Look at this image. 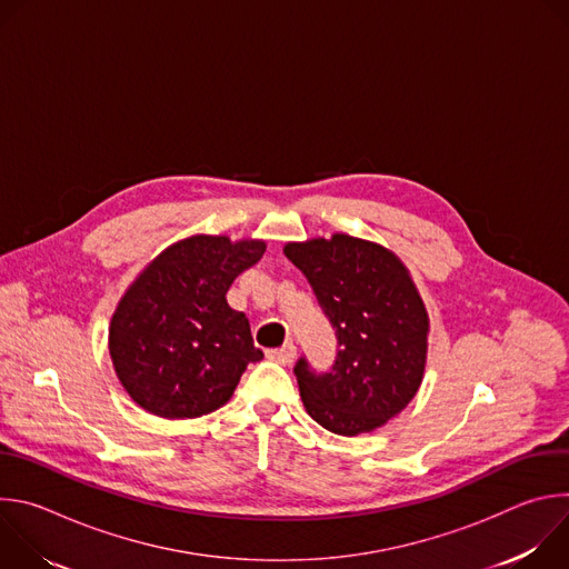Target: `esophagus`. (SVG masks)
I'll return each instance as SVG.
<instances>
[{"label":"esophagus","mask_w":569,"mask_h":569,"mask_svg":"<svg viewBox=\"0 0 569 569\" xmlns=\"http://www.w3.org/2000/svg\"><path fill=\"white\" fill-rule=\"evenodd\" d=\"M268 358L279 362V365H290L297 358V347L292 342H286L281 349H272L268 351Z\"/></svg>","instance_id":"esophagus-1"}]
</instances>
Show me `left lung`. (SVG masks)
Segmentation results:
<instances>
[{"label": "left lung", "instance_id": "1", "mask_svg": "<svg viewBox=\"0 0 569 569\" xmlns=\"http://www.w3.org/2000/svg\"><path fill=\"white\" fill-rule=\"evenodd\" d=\"M283 254L312 286L340 347L331 371H312L306 358L295 365L306 412L342 437L382 428L417 396L428 358L430 319L408 268L349 233L288 242Z\"/></svg>", "mask_w": 569, "mask_h": 569}]
</instances>
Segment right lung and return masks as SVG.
<instances>
[{
	"label": "right lung",
	"instance_id": "add662e5",
	"mask_svg": "<svg viewBox=\"0 0 569 569\" xmlns=\"http://www.w3.org/2000/svg\"><path fill=\"white\" fill-rule=\"evenodd\" d=\"M263 252V240L198 233L173 242L130 283L108 345L117 378L139 408L161 419L204 417L263 358L246 312L224 297Z\"/></svg>",
	"mask_w": 569,
	"mask_h": 569
}]
</instances>
